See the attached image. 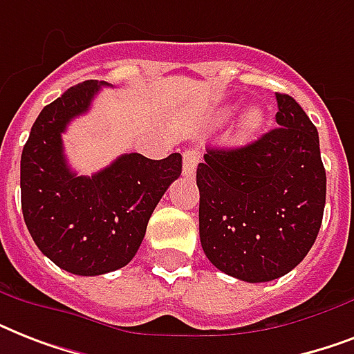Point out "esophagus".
<instances>
[{"label": "esophagus", "instance_id": "esophagus-1", "mask_svg": "<svg viewBox=\"0 0 354 354\" xmlns=\"http://www.w3.org/2000/svg\"><path fill=\"white\" fill-rule=\"evenodd\" d=\"M200 161V152L194 149H187L183 152V176H193L196 165Z\"/></svg>", "mask_w": 354, "mask_h": 354}]
</instances>
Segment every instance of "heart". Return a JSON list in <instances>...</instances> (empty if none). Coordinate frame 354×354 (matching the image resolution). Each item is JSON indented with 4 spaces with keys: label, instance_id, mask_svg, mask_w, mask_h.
<instances>
[{
    "label": "heart",
    "instance_id": "heart-1",
    "mask_svg": "<svg viewBox=\"0 0 354 354\" xmlns=\"http://www.w3.org/2000/svg\"><path fill=\"white\" fill-rule=\"evenodd\" d=\"M264 122V112L259 106H250L241 113L235 124V133L239 139H248L261 130Z\"/></svg>",
    "mask_w": 354,
    "mask_h": 354
}]
</instances>
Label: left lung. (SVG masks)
Instances as JSON below:
<instances>
[{
	"instance_id": "left-lung-1",
	"label": "left lung",
	"mask_w": 354,
	"mask_h": 354,
	"mask_svg": "<svg viewBox=\"0 0 354 354\" xmlns=\"http://www.w3.org/2000/svg\"><path fill=\"white\" fill-rule=\"evenodd\" d=\"M275 99L279 127L241 149H207L196 169L204 253L246 283L296 268L324 218L327 178L318 130L290 95Z\"/></svg>"
}]
</instances>
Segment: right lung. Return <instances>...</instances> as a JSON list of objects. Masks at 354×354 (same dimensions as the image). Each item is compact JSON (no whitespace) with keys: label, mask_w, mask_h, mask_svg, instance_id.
Returning a JSON list of instances; mask_svg holds the SVG:
<instances>
[{"label":"right lung","mask_w":354,"mask_h":354,"mask_svg":"<svg viewBox=\"0 0 354 354\" xmlns=\"http://www.w3.org/2000/svg\"><path fill=\"white\" fill-rule=\"evenodd\" d=\"M106 82L86 80L47 104L21 152V211L40 252L66 272L101 275L138 253L152 211L182 174V154L149 160L132 152L93 176L66 161L62 132L90 110Z\"/></svg>","instance_id":"add662e5"}]
</instances>
